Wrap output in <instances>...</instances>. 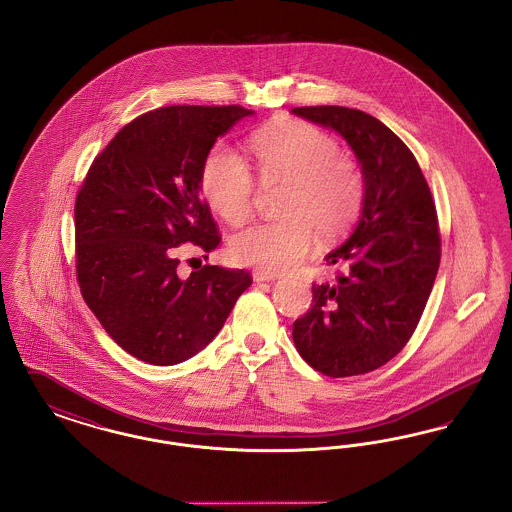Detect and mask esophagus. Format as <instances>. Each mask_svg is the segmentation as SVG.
<instances>
[{"label":"esophagus","instance_id":"1","mask_svg":"<svg viewBox=\"0 0 512 512\" xmlns=\"http://www.w3.org/2000/svg\"><path fill=\"white\" fill-rule=\"evenodd\" d=\"M253 276V282H270V280H276L278 274L276 272H270V270H263V268H255L251 272Z\"/></svg>","mask_w":512,"mask_h":512}]
</instances>
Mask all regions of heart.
I'll return each mask as SVG.
<instances>
[{
    "label": "heart",
    "mask_w": 512,
    "mask_h": 512,
    "mask_svg": "<svg viewBox=\"0 0 512 512\" xmlns=\"http://www.w3.org/2000/svg\"><path fill=\"white\" fill-rule=\"evenodd\" d=\"M251 149L263 186H284L278 219L253 224L230 240L236 263L280 272L295 267L313 244L345 236L365 207L366 182L355 157L341 153L338 140L315 124L299 119L259 130ZM199 186L207 205L232 226L253 213L255 176L244 159L213 147L203 159Z\"/></svg>",
    "instance_id": "1"
}]
</instances>
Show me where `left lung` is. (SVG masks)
I'll use <instances>...</instances> for the list:
<instances>
[{
	"mask_svg": "<svg viewBox=\"0 0 512 512\" xmlns=\"http://www.w3.org/2000/svg\"><path fill=\"white\" fill-rule=\"evenodd\" d=\"M292 111L340 132L366 182L355 232L326 257L336 280L313 284L293 343L324 376H359L391 361L424 313L441 259L436 203L413 151L384 122L340 105Z\"/></svg>",
	"mask_w": 512,
	"mask_h": 512,
	"instance_id": "1",
	"label": "left lung"
}]
</instances>
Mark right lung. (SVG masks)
Returning a JSON list of instances; mask_svg holds the SVG:
<instances>
[{
    "label": "right lung",
    "mask_w": 512,
    "mask_h": 512,
    "mask_svg": "<svg viewBox=\"0 0 512 512\" xmlns=\"http://www.w3.org/2000/svg\"><path fill=\"white\" fill-rule=\"evenodd\" d=\"M253 111L169 105L124 124L96 155L74 201L80 293L105 332L149 365H176L219 334L251 286L244 268L178 274V247L205 255L222 236L199 195L203 159Z\"/></svg>",
    "instance_id": "1"
}]
</instances>
